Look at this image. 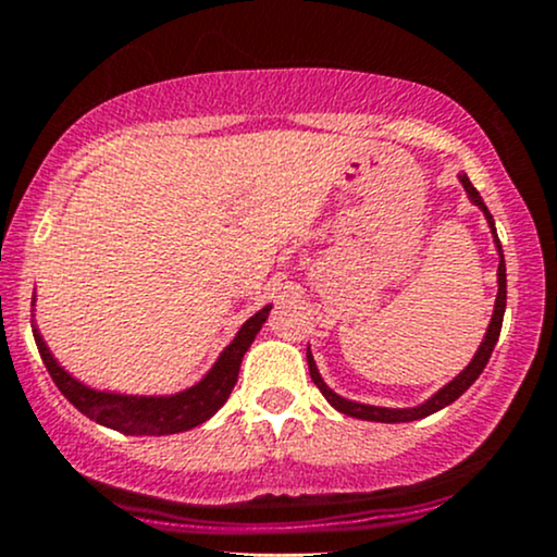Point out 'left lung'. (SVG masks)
Listing matches in <instances>:
<instances>
[{
	"instance_id": "left-lung-1",
	"label": "left lung",
	"mask_w": 557,
	"mask_h": 557,
	"mask_svg": "<svg viewBox=\"0 0 557 557\" xmlns=\"http://www.w3.org/2000/svg\"><path fill=\"white\" fill-rule=\"evenodd\" d=\"M460 184H463L468 199H471L476 208L484 212L486 223H490V231H492V239H495V247H497V255H499V265H497V297H495V310H492V318H490V326H486V334L484 339H481V345L476 349V355H473L471 362L463 368V371L458 373L453 381H447L445 386H442L440 392H434L429 399H423L421 405H413V408H381V405H366V403H355V399H347L342 395H336L334 389L326 384V381L321 379V373H318V366L315 360H312V352L308 347V368H310V379L315 381L318 389L323 392V397L329 399V405L334 410H339V413L345 416H352V418H362V421H379V423H405V421H418V418H426L431 413H436V410L447 408V405H453L455 399H458L468 386L473 384L481 376V371H484V366L490 362V355L492 349H495L497 339H499V329H503V315H505V299H508V284H505V258H503V245H499L497 239V228H495V218H492V212L486 210L484 199L476 189H473V184L468 181L466 173H460Z\"/></svg>"
}]
</instances>
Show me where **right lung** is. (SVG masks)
Returning <instances> with one entry per match:
<instances>
[{"label":"right lung","mask_w":557,"mask_h":557,"mask_svg":"<svg viewBox=\"0 0 557 557\" xmlns=\"http://www.w3.org/2000/svg\"><path fill=\"white\" fill-rule=\"evenodd\" d=\"M36 305V295H34ZM273 305L255 312L249 321L242 323V329L236 331V336L231 339V345L218 355V360L212 362V368L205 373L197 384H191L189 389H181L176 395H126V392H110V389H94L86 386L84 381L65 371L58 360H54L52 349L44 342L39 326L30 318V326H34V339L39 347V355L47 366L49 376H52L58 389L65 395L67 403H73L76 408L91 421H97L99 426H108L112 431H121L126 436H168V434H181V431H189L199 426V423L210 421L218 410L223 408L231 389H234L236 379H239V366L249 345L255 342L262 323L268 321V312Z\"/></svg>","instance_id":"right-lung-1"}]
</instances>
